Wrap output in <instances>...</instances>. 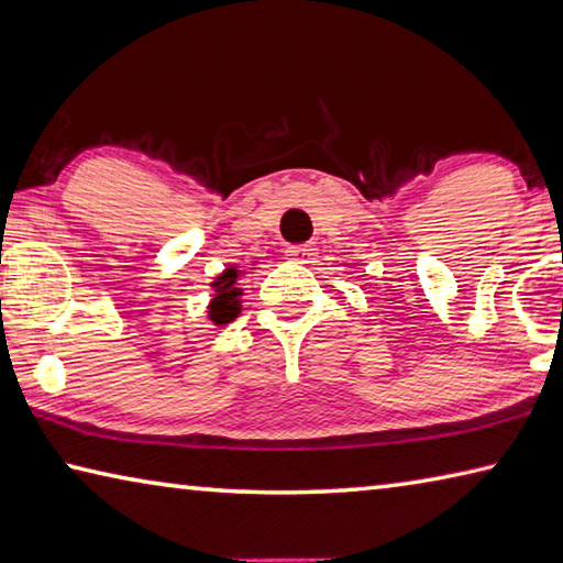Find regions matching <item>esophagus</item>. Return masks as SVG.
I'll return each mask as SVG.
<instances>
[{
  "instance_id": "obj_1",
  "label": "esophagus",
  "mask_w": 563,
  "mask_h": 563,
  "mask_svg": "<svg viewBox=\"0 0 563 563\" xmlns=\"http://www.w3.org/2000/svg\"><path fill=\"white\" fill-rule=\"evenodd\" d=\"M289 256L297 262H309V256H313V246L311 244H299V246H291Z\"/></svg>"
}]
</instances>
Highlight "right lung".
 <instances>
[{"label":"right lung","mask_w":563,"mask_h":563,"mask_svg":"<svg viewBox=\"0 0 563 563\" xmlns=\"http://www.w3.org/2000/svg\"><path fill=\"white\" fill-rule=\"evenodd\" d=\"M234 279H236V272L234 269H227L222 276H217V282L212 287L217 289V297L210 303V317L214 323H230L236 313H240V291L234 289Z\"/></svg>","instance_id":"1"}]
</instances>
